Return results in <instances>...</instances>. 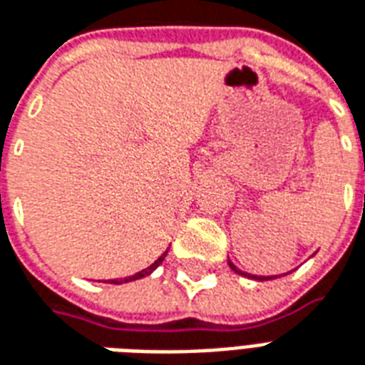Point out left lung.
Instances as JSON below:
<instances>
[{
  "label": "left lung",
  "instance_id": "8db88e82",
  "mask_svg": "<svg viewBox=\"0 0 365 365\" xmlns=\"http://www.w3.org/2000/svg\"><path fill=\"white\" fill-rule=\"evenodd\" d=\"M228 265H230V269L234 272H236V274H242V277H247V279H253V280H271V279H277V277H257V274H250V272L240 271V269H237V267L234 265L232 261H228Z\"/></svg>",
  "mask_w": 365,
  "mask_h": 365
}]
</instances>
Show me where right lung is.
Listing matches in <instances>:
<instances>
[{
    "mask_svg": "<svg viewBox=\"0 0 365 365\" xmlns=\"http://www.w3.org/2000/svg\"><path fill=\"white\" fill-rule=\"evenodd\" d=\"M170 250V247H168ZM168 250L164 251V253H162L160 257L156 259L155 263H153V265L150 267H147V269H143V271H139L137 272V274H133V277H125V279H114V280H106V282H110V284H123V282H131V280H139V279H145V277H148V274H150V272L155 271L156 267L160 265L162 261H164V257H166V253H168Z\"/></svg>",
    "mask_w": 365,
    "mask_h": 365,
    "instance_id": "add662e5",
    "label": "right lung"
}]
</instances>
